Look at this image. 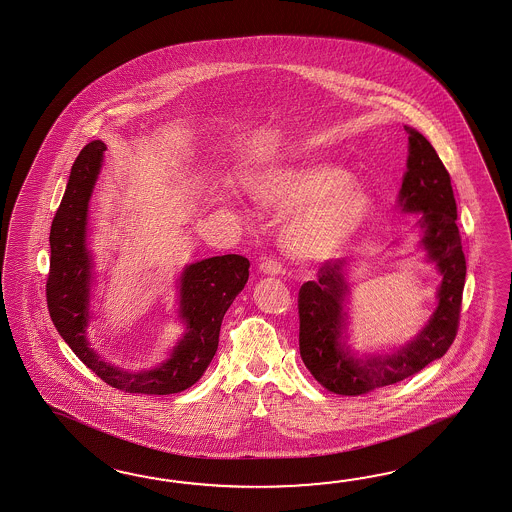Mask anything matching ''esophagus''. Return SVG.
I'll return each mask as SVG.
<instances>
[{
	"label": "esophagus",
	"mask_w": 512,
	"mask_h": 512,
	"mask_svg": "<svg viewBox=\"0 0 512 512\" xmlns=\"http://www.w3.org/2000/svg\"><path fill=\"white\" fill-rule=\"evenodd\" d=\"M260 271H262L263 275H280V273H282V265L276 262V260L267 258V260H263V262L260 263Z\"/></svg>",
	"instance_id": "obj_1"
}]
</instances>
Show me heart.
<instances>
[{
	"label": "heart",
	"mask_w": 512,
	"mask_h": 512,
	"mask_svg": "<svg viewBox=\"0 0 512 512\" xmlns=\"http://www.w3.org/2000/svg\"><path fill=\"white\" fill-rule=\"evenodd\" d=\"M328 161L278 165L250 180V197L263 210L291 215L282 245L291 258L321 262L338 254L375 210L371 191Z\"/></svg>",
	"instance_id": "heart-1"
}]
</instances>
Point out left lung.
Wrapping results in <instances>:
<instances>
[{
    "instance_id": "left-lung-1",
    "label": "left lung",
    "mask_w": 512,
    "mask_h": 512,
    "mask_svg": "<svg viewBox=\"0 0 512 512\" xmlns=\"http://www.w3.org/2000/svg\"><path fill=\"white\" fill-rule=\"evenodd\" d=\"M408 133L407 172L397 197L401 213H420L418 247L442 282L436 308L420 332L388 351L356 353L349 341L351 267L327 262L299 291V349L304 366L328 392L362 395L405 380L442 358L459 328L466 258L457 226V202L451 178L433 145L418 130Z\"/></svg>"
}]
</instances>
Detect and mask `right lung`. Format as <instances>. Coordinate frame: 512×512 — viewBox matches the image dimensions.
I'll return each instance as SVG.
<instances>
[{
    "instance_id": "obj_1",
    "label": "right lung",
    "mask_w": 512,
    "mask_h": 512,
    "mask_svg": "<svg viewBox=\"0 0 512 512\" xmlns=\"http://www.w3.org/2000/svg\"><path fill=\"white\" fill-rule=\"evenodd\" d=\"M107 146L92 141L79 152L50 230L46 282L53 325L85 366L109 386L128 394L169 395L193 386L210 366L224 314L249 280L250 263L239 254L185 265L176 280L178 317L184 332L159 366L128 371L104 360L89 341L94 256L89 249V204Z\"/></svg>"
}]
</instances>
